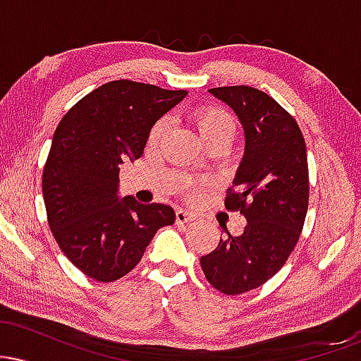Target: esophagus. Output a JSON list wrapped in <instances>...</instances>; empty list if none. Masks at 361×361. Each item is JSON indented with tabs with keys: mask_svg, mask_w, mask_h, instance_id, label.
<instances>
[{
	"mask_svg": "<svg viewBox=\"0 0 361 361\" xmlns=\"http://www.w3.org/2000/svg\"><path fill=\"white\" fill-rule=\"evenodd\" d=\"M175 217H176V224H186L190 221H193V215L190 212H186L183 209H178L175 212Z\"/></svg>",
	"mask_w": 361,
	"mask_h": 361,
	"instance_id": "34e87169",
	"label": "esophagus"
}]
</instances>
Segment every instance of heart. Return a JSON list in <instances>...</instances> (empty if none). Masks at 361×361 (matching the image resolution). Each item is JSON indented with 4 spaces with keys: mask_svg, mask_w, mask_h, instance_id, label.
I'll use <instances>...</instances> for the list:
<instances>
[{
    "mask_svg": "<svg viewBox=\"0 0 361 361\" xmlns=\"http://www.w3.org/2000/svg\"><path fill=\"white\" fill-rule=\"evenodd\" d=\"M192 123L205 144L217 142V140H224V142L229 144L231 139L234 137L235 130H238V123H235L233 115L215 105H205L195 110L192 114ZM164 130H166V123L161 120L152 127L149 140L157 142L163 137Z\"/></svg>",
    "mask_w": 361,
    "mask_h": 361,
    "instance_id": "1",
    "label": "heart"
}]
</instances>
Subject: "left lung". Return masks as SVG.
I'll use <instances>...</instances> for the list:
<instances>
[{"instance_id": "left-lung-1", "label": "left lung", "mask_w": 361, "mask_h": 361, "mask_svg": "<svg viewBox=\"0 0 361 361\" xmlns=\"http://www.w3.org/2000/svg\"><path fill=\"white\" fill-rule=\"evenodd\" d=\"M244 128V156L226 209L246 217L241 235L221 238L202 256L205 279L226 295L258 288L285 264L299 241L309 207L307 149L295 118L251 86L209 90Z\"/></svg>"}]
</instances>
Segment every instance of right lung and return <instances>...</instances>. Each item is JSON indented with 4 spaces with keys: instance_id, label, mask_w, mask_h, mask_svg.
Wrapping results in <instances>:
<instances>
[{
    "instance_id": "add662e5",
    "label": "right lung",
    "mask_w": 361,
    "mask_h": 361,
    "mask_svg": "<svg viewBox=\"0 0 361 361\" xmlns=\"http://www.w3.org/2000/svg\"><path fill=\"white\" fill-rule=\"evenodd\" d=\"M128 80L110 81L62 117L44 166L47 221L61 251L97 281L134 270L157 229L175 224L164 204L118 198L123 161L139 159L149 132L186 97Z\"/></svg>"
}]
</instances>
